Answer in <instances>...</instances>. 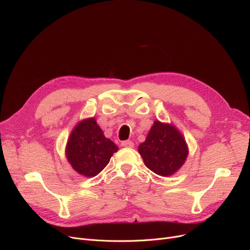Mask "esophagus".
Returning a JSON list of instances; mask_svg holds the SVG:
<instances>
[{"mask_svg": "<svg viewBox=\"0 0 250 250\" xmlns=\"http://www.w3.org/2000/svg\"><path fill=\"white\" fill-rule=\"evenodd\" d=\"M122 146L125 147V148H133L134 147V143L132 141H129V140L124 141V142H122Z\"/></svg>", "mask_w": 250, "mask_h": 250, "instance_id": "obj_1", "label": "esophagus"}]
</instances>
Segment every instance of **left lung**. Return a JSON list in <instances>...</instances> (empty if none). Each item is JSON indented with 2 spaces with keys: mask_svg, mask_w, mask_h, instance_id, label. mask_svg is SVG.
<instances>
[{
  "mask_svg": "<svg viewBox=\"0 0 250 250\" xmlns=\"http://www.w3.org/2000/svg\"><path fill=\"white\" fill-rule=\"evenodd\" d=\"M138 151L145 165L160 176H171L185 164L188 147L178 128L172 124L155 121Z\"/></svg>",
  "mask_w": 250,
  "mask_h": 250,
  "instance_id": "8db88e82",
  "label": "left lung"
}]
</instances>
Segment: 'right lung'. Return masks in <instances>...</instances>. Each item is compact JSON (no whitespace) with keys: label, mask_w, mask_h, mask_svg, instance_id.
Here are the masks:
<instances>
[{"label":"right lung","mask_w":250,"mask_h":250,"mask_svg":"<svg viewBox=\"0 0 250 250\" xmlns=\"http://www.w3.org/2000/svg\"><path fill=\"white\" fill-rule=\"evenodd\" d=\"M118 147L104 136L94 117L79 122L73 128L65 146V157L77 173L94 177L109 163Z\"/></svg>","instance_id":"obj_1"}]
</instances>
